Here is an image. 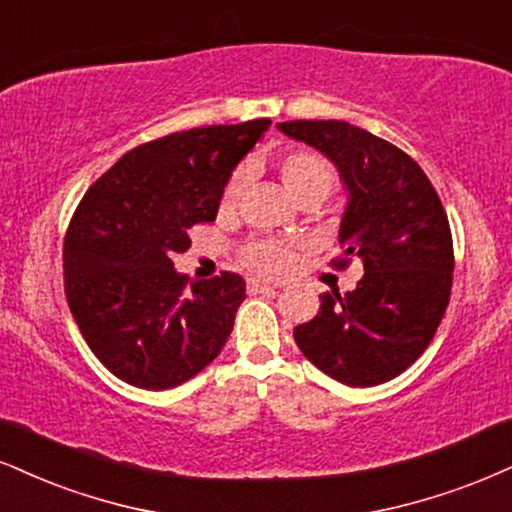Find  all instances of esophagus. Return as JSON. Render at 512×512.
Wrapping results in <instances>:
<instances>
[{
    "instance_id": "1",
    "label": "esophagus",
    "mask_w": 512,
    "mask_h": 512,
    "mask_svg": "<svg viewBox=\"0 0 512 512\" xmlns=\"http://www.w3.org/2000/svg\"><path fill=\"white\" fill-rule=\"evenodd\" d=\"M277 285L273 282H263V280H256V277H249L246 280V292L249 294H258V292H270V289H275Z\"/></svg>"
}]
</instances>
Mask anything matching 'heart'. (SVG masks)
<instances>
[{
	"instance_id": "1",
	"label": "heart",
	"mask_w": 512,
	"mask_h": 512,
	"mask_svg": "<svg viewBox=\"0 0 512 512\" xmlns=\"http://www.w3.org/2000/svg\"><path fill=\"white\" fill-rule=\"evenodd\" d=\"M280 175L285 180L289 192L304 204V201H320L330 197L337 187V170H334L332 161L325 159L323 154L315 151H289L280 161ZM246 180H249V168L239 166L230 180L225 182L223 194H220V208L230 211L237 206L239 197H242ZM239 258L249 270L261 275H280L285 273L289 263H292V244L282 242V239L273 237H254L249 239L239 251Z\"/></svg>"
}]
</instances>
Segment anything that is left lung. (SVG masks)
<instances>
[{
  "label": "left lung",
  "instance_id": "obj_1",
  "mask_svg": "<svg viewBox=\"0 0 512 512\" xmlns=\"http://www.w3.org/2000/svg\"><path fill=\"white\" fill-rule=\"evenodd\" d=\"M285 135L320 149L349 187L339 242L363 277L344 296L320 294L294 342L315 368L349 387L394 380L425 353L453 285V237L437 189L406 151L344 121H289Z\"/></svg>",
  "mask_w": 512,
  "mask_h": 512
}]
</instances>
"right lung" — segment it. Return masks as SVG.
Segmentation results:
<instances>
[{
	"mask_svg": "<svg viewBox=\"0 0 512 512\" xmlns=\"http://www.w3.org/2000/svg\"><path fill=\"white\" fill-rule=\"evenodd\" d=\"M268 118L208 125L123 154L75 208L63 237V289L82 339L118 380L170 389L223 349L244 301L237 273L187 282L173 256L213 223L232 168Z\"/></svg>",
	"mask_w": 512,
	"mask_h": 512,
	"instance_id": "right-lung-1",
	"label": "right lung"
}]
</instances>
